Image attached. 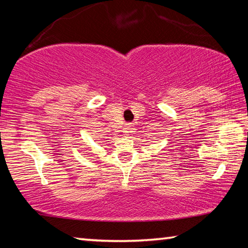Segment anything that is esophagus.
<instances>
[{"label": "esophagus", "mask_w": 248, "mask_h": 248, "mask_svg": "<svg viewBox=\"0 0 248 248\" xmlns=\"http://www.w3.org/2000/svg\"><path fill=\"white\" fill-rule=\"evenodd\" d=\"M132 130H133V125H131V124H129L127 128H125V134H129L130 132H132Z\"/></svg>", "instance_id": "esophagus-1"}]
</instances>
